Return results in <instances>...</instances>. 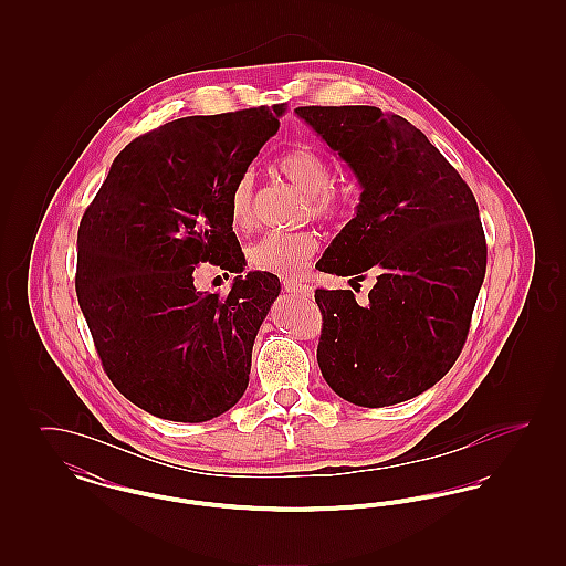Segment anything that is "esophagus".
Wrapping results in <instances>:
<instances>
[{"label":"esophagus","instance_id":"1","mask_svg":"<svg viewBox=\"0 0 566 566\" xmlns=\"http://www.w3.org/2000/svg\"><path fill=\"white\" fill-rule=\"evenodd\" d=\"M282 286H284L286 293H296V295L301 296L312 295V286L310 284H301V282H295V280H282Z\"/></svg>","mask_w":566,"mask_h":566}]
</instances>
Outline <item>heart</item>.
Returning <instances> with one entry per match:
<instances>
[{"instance_id":"heart-1","label":"heart","mask_w":566,"mask_h":566,"mask_svg":"<svg viewBox=\"0 0 566 566\" xmlns=\"http://www.w3.org/2000/svg\"><path fill=\"white\" fill-rule=\"evenodd\" d=\"M277 169L310 197V210L316 218H333L342 208V199L333 189L331 163L312 146L289 150ZM254 218V174L243 171L231 189V222L248 229ZM318 238L310 231L280 233L271 231L248 248L250 268L280 277H296L318 252Z\"/></svg>"}]
</instances>
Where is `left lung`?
Returning a JSON list of instances; mask_svg holds the SVG:
<instances>
[{
	"instance_id": "left-lung-1",
	"label": "left lung",
	"mask_w": 566,
	"mask_h": 566,
	"mask_svg": "<svg viewBox=\"0 0 566 566\" xmlns=\"http://www.w3.org/2000/svg\"><path fill=\"white\" fill-rule=\"evenodd\" d=\"M360 185L356 216L318 270L376 273L369 303L316 291L318 365L326 384L360 407L403 403L457 363L485 275L478 201L429 137L374 106L296 108Z\"/></svg>"
}]
</instances>
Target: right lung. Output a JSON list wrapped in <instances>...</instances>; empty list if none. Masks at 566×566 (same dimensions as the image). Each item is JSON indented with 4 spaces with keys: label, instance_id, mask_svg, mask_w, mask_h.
<instances>
[{
    "label": "right lung",
    "instance_id": "add662e5",
    "mask_svg": "<svg viewBox=\"0 0 566 566\" xmlns=\"http://www.w3.org/2000/svg\"><path fill=\"white\" fill-rule=\"evenodd\" d=\"M284 109L187 116L135 137L82 216V314L109 381L157 418L206 422L248 388L254 337L280 280L240 275L231 189ZM208 260L239 273L229 296L193 289V265Z\"/></svg>",
    "mask_w": 566,
    "mask_h": 566
}]
</instances>
